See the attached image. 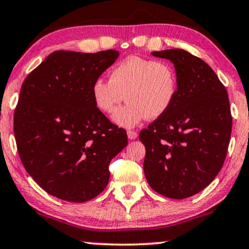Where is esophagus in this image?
Returning <instances> with one entry per match:
<instances>
[{
	"label": "esophagus",
	"mask_w": 249,
	"mask_h": 249,
	"mask_svg": "<svg viewBox=\"0 0 249 249\" xmlns=\"http://www.w3.org/2000/svg\"><path fill=\"white\" fill-rule=\"evenodd\" d=\"M127 135H128L129 139H136V138H137V136H138L137 131H135V130H128Z\"/></svg>",
	"instance_id": "34e87169"
}]
</instances>
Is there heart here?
<instances>
[{"label":"heart","mask_w":249,"mask_h":249,"mask_svg":"<svg viewBox=\"0 0 249 249\" xmlns=\"http://www.w3.org/2000/svg\"><path fill=\"white\" fill-rule=\"evenodd\" d=\"M177 87L176 71L169 63L131 55L112 68L108 81H94L91 96L98 110L107 114L113 113L125 97L129 102L113 119L118 124L132 127L145 117L164 114L175 101Z\"/></svg>","instance_id":"heart-1"}]
</instances>
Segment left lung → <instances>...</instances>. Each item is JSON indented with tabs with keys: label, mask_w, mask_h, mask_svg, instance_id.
I'll use <instances>...</instances> for the list:
<instances>
[{
	"label": "left lung",
	"mask_w": 249,
	"mask_h": 249,
	"mask_svg": "<svg viewBox=\"0 0 249 249\" xmlns=\"http://www.w3.org/2000/svg\"><path fill=\"white\" fill-rule=\"evenodd\" d=\"M152 54L175 64L178 87L169 110L139 134L144 172L156 193L183 199L209 186L222 168L232 129L229 97L199 57L181 49Z\"/></svg>",
	"instance_id": "8db88e82"
}]
</instances>
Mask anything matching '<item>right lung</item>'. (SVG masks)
Returning a JSON list of instances; mask_svg holds the SVG:
<instances>
[{"mask_svg":"<svg viewBox=\"0 0 249 249\" xmlns=\"http://www.w3.org/2000/svg\"><path fill=\"white\" fill-rule=\"evenodd\" d=\"M118 56L115 50L55 51L23 81L13 119L17 148L50 195L84 203L107 186L111 160L128 137L96 107L91 86Z\"/></svg>","mask_w":249,"mask_h":249,"instance_id":"add662e5","label":"right lung"}]
</instances>
